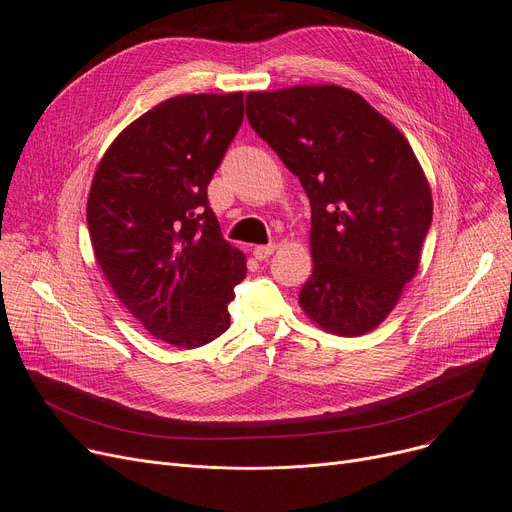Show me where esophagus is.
Here are the masks:
<instances>
[{"mask_svg":"<svg viewBox=\"0 0 512 512\" xmlns=\"http://www.w3.org/2000/svg\"><path fill=\"white\" fill-rule=\"evenodd\" d=\"M274 251H276V245H272V242H270V245H259V247L253 249V257L259 259V261H263V259L270 257Z\"/></svg>","mask_w":512,"mask_h":512,"instance_id":"1","label":"esophagus"}]
</instances>
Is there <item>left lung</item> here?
<instances>
[{"mask_svg": "<svg viewBox=\"0 0 512 512\" xmlns=\"http://www.w3.org/2000/svg\"><path fill=\"white\" fill-rule=\"evenodd\" d=\"M247 118L311 203L303 311L338 336L378 328L417 274L432 226V191L405 134L336 85L249 93Z\"/></svg>", "mask_w": 512, "mask_h": 512, "instance_id": "obj_1", "label": "left lung"}]
</instances>
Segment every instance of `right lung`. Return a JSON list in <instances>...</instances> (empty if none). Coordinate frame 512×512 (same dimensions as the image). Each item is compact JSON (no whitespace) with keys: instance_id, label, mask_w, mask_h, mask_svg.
Returning <instances> with one entry per match:
<instances>
[{"instance_id":"right-lung-1","label":"right lung","mask_w":512,"mask_h":512,"mask_svg":"<svg viewBox=\"0 0 512 512\" xmlns=\"http://www.w3.org/2000/svg\"><path fill=\"white\" fill-rule=\"evenodd\" d=\"M242 116V93L172 97L118 134L91 184L101 272L143 328L176 348L230 328L228 303L247 276L207 199Z\"/></svg>"}]
</instances>
